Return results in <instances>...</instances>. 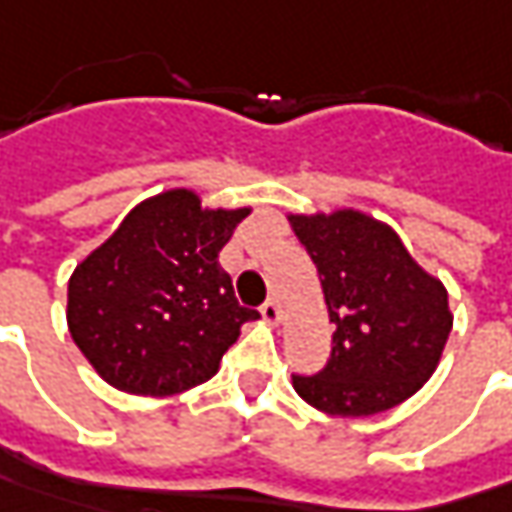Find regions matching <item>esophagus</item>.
<instances>
[{
    "label": "esophagus",
    "mask_w": 512,
    "mask_h": 512,
    "mask_svg": "<svg viewBox=\"0 0 512 512\" xmlns=\"http://www.w3.org/2000/svg\"><path fill=\"white\" fill-rule=\"evenodd\" d=\"M260 315H263V321L269 323V326H278L280 323V306L275 300H266L263 306H260Z\"/></svg>",
    "instance_id": "obj_1"
}]
</instances>
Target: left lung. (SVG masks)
Listing matches in <instances>:
<instances>
[{
    "mask_svg": "<svg viewBox=\"0 0 512 512\" xmlns=\"http://www.w3.org/2000/svg\"><path fill=\"white\" fill-rule=\"evenodd\" d=\"M318 266L332 355L292 387L315 410L364 418L412 398L438 369L453 329L447 286L384 220L358 209L286 214Z\"/></svg>",
    "mask_w": 512,
    "mask_h": 512,
    "instance_id": "left-lung-1",
    "label": "left lung"
}]
</instances>
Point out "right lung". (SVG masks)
I'll list each match as a JSON object with an SVG mask.
<instances>
[{"instance_id":"obj_1","label":"right lung","mask_w":512,"mask_h":512,"mask_svg":"<svg viewBox=\"0 0 512 512\" xmlns=\"http://www.w3.org/2000/svg\"><path fill=\"white\" fill-rule=\"evenodd\" d=\"M252 206H203L194 189L145 197L68 280V332L105 384L166 398L220 369L257 312L234 298L220 266Z\"/></svg>"}]
</instances>
